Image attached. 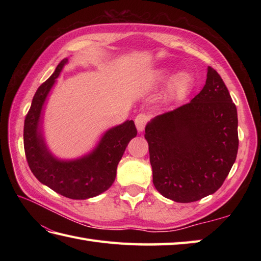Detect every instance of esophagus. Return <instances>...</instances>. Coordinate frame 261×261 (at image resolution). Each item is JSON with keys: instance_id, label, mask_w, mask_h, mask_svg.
<instances>
[{"instance_id": "34e87169", "label": "esophagus", "mask_w": 261, "mask_h": 261, "mask_svg": "<svg viewBox=\"0 0 261 261\" xmlns=\"http://www.w3.org/2000/svg\"><path fill=\"white\" fill-rule=\"evenodd\" d=\"M149 121V116L145 113H140L136 116V120H135V123L137 129L139 132H142L143 129H145V126L147 124V122Z\"/></svg>"}]
</instances>
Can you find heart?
I'll use <instances>...</instances> for the list:
<instances>
[{
    "instance_id": "1",
    "label": "heart",
    "mask_w": 261,
    "mask_h": 261,
    "mask_svg": "<svg viewBox=\"0 0 261 261\" xmlns=\"http://www.w3.org/2000/svg\"><path fill=\"white\" fill-rule=\"evenodd\" d=\"M166 87V95L170 98H182L185 97L192 90L194 79L188 71H179L174 74L173 68H164L158 70L153 76V85H163L167 83Z\"/></svg>"
}]
</instances>
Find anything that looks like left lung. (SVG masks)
I'll return each mask as SVG.
<instances>
[{"mask_svg": "<svg viewBox=\"0 0 261 261\" xmlns=\"http://www.w3.org/2000/svg\"><path fill=\"white\" fill-rule=\"evenodd\" d=\"M145 138L153 185L163 196L191 203L218 191L239 147L237 108L218 71L207 67L203 90L148 122Z\"/></svg>", "mask_w": 261, "mask_h": 261, "instance_id": "obj_1", "label": "left lung"}]
</instances>
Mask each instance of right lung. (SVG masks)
<instances>
[{"mask_svg":"<svg viewBox=\"0 0 261 261\" xmlns=\"http://www.w3.org/2000/svg\"><path fill=\"white\" fill-rule=\"evenodd\" d=\"M68 63L65 58L54 74L39 86L24 120L23 143L28 165L43 185L65 197L87 199L112 186L116 168L127 143L137 136L135 122L127 120L104 132L96 147L80 158L64 160L55 157L43 137V107L57 77Z\"/></svg>","mask_w":261,"mask_h":261,"instance_id":"add662e5","label":"right lung"}]
</instances>
